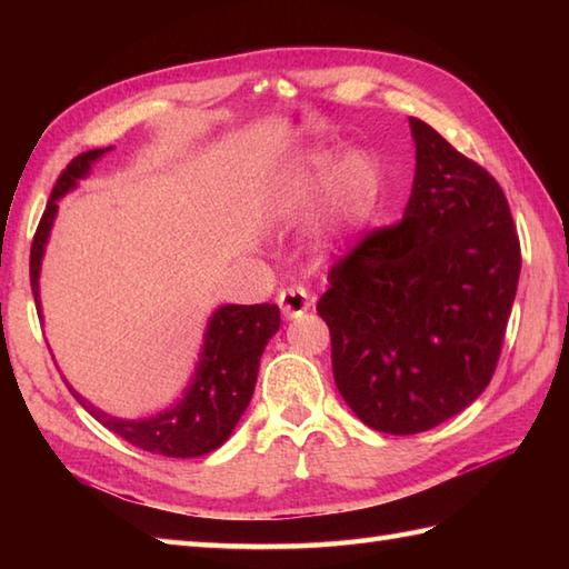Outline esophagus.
Wrapping results in <instances>:
<instances>
[{"label": "esophagus", "mask_w": 569, "mask_h": 569, "mask_svg": "<svg viewBox=\"0 0 569 569\" xmlns=\"http://www.w3.org/2000/svg\"><path fill=\"white\" fill-rule=\"evenodd\" d=\"M278 306H281L286 320H293L298 316H303V312L310 308V293L303 286H288L278 293Z\"/></svg>", "instance_id": "34e87169"}]
</instances>
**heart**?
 <instances>
[{
  "label": "heart",
  "instance_id": "obj_1",
  "mask_svg": "<svg viewBox=\"0 0 569 569\" xmlns=\"http://www.w3.org/2000/svg\"><path fill=\"white\" fill-rule=\"evenodd\" d=\"M328 190L318 224V244L335 247L355 237L377 210L381 173L367 151H349L340 161L337 149H312L291 183V200L310 204Z\"/></svg>",
  "mask_w": 569,
  "mask_h": 569
}]
</instances>
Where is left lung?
Returning a JSON list of instances; mask_svg holds the SVG:
<instances>
[{"label": "left lung", "mask_w": 569, "mask_h": 569, "mask_svg": "<svg viewBox=\"0 0 569 569\" xmlns=\"http://www.w3.org/2000/svg\"><path fill=\"white\" fill-rule=\"evenodd\" d=\"M416 176L403 220L332 266L318 300L332 373L369 428L416 435L487 389L521 273L497 180L410 117Z\"/></svg>", "instance_id": "1"}]
</instances>
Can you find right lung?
<instances>
[{"label":"right lung","mask_w":569,"mask_h":569,"mask_svg":"<svg viewBox=\"0 0 569 569\" xmlns=\"http://www.w3.org/2000/svg\"><path fill=\"white\" fill-rule=\"evenodd\" d=\"M107 149H92L76 156L60 173L58 183L46 204V212L36 229L31 244V291L36 308L41 312V261L48 237L58 214V200L76 190L82 178L90 176L94 161H100ZM281 328L278 306H220L202 335V349L196 373L178 401L151 418H117L92 406L68 383L70 393L78 398L88 413L100 420L107 430L124 438L141 450L163 457H202L217 450L232 430L251 401L253 386L259 377V361L266 345Z\"/></svg>","instance_id":"right-lung-1"}]
</instances>
